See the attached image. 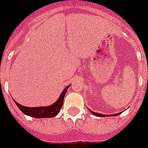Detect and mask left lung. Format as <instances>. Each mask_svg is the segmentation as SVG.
I'll return each mask as SVG.
<instances>
[{
    "instance_id": "8db88e82",
    "label": "left lung",
    "mask_w": 148,
    "mask_h": 148,
    "mask_svg": "<svg viewBox=\"0 0 148 148\" xmlns=\"http://www.w3.org/2000/svg\"><path fill=\"white\" fill-rule=\"evenodd\" d=\"M91 112L92 113V114H94L95 116H100V117H104L105 116V115H103V114H99V113H97V112ZM120 113H117V114H114L113 116H119Z\"/></svg>"
}]
</instances>
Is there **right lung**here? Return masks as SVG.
Instances as JSON below:
<instances>
[{
	"mask_svg": "<svg viewBox=\"0 0 148 148\" xmlns=\"http://www.w3.org/2000/svg\"><path fill=\"white\" fill-rule=\"evenodd\" d=\"M69 86L70 85L66 87L64 90L63 91V92L61 93L59 99H57V101L51 106L28 108V107H25V106L19 104L18 103H16V101L15 103L22 112L27 116L35 117V118H52V117L56 116L60 111V108L63 106V103H64V98L65 93L69 88Z\"/></svg>",
	"mask_w": 148,
	"mask_h": 148,
	"instance_id": "add662e5",
	"label": "right lung"
}]
</instances>
